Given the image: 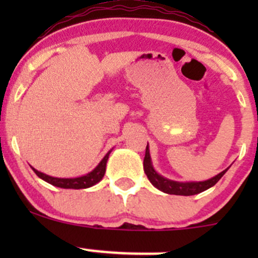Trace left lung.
<instances>
[{
	"instance_id": "1",
	"label": "left lung",
	"mask_w": 258,
	"mask_h": 258,
	"mask_svg": "<svg viewBox=\"0 0 258 258\" xmlns=\"http://www.w3.org/2000/svg\"><path fill=\"white\" fill-rule=\"evenodd\" d=\"M144 170L145 173L147 175V178L150 179L151 183L158 188L160 191L165 192L168 195H178V196H192V195L201 194V192L206 191L210 187L215 186L220 178L222 177L226 173V170H223L222 172L216 175L215 177L207 179V181H201V182H177L172 181V179L165 178L163 176L158 175L157 172L153 168L152 162H151V156H150V150H148V145L146 147V155L144 160Z\"/></svg>"
}]
</instances>
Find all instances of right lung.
Returning a JSON list of instances; mask_svg holds the SVG:
<instances>
[{"label":"right lung","instance_id":"add662e5","mask_svg":"<svg viewBox=\"0 0 258 258\" xmlns=\"http://www.w3.org/2000/svg\"><path fill=\"white\" fill-rule=\"evenodd\" d=\"M111 151H108L107 155L102 158L100 163L97 165V167L95 170H92L91 172H88L87 175L81 176V177H75V178H58V177H52V176L46 175V173L40 172V171L35 170L32 167V170L35 171L36 175L40 178H42L43 181L48 182L52 186L61 187V188H74V189H81V188H88V187L93 186L97 182H100L105 176L106 172V163H107L108 156H110Z\"/></svg>","mask_w":258,"mask_h":258}]
</instances>
